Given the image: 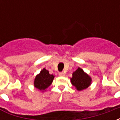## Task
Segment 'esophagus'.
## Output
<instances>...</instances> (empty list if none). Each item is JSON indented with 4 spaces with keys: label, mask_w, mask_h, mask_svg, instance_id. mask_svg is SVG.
Returning <instances> with one entry per match:
<instances>
[{
    "label": "esophagus",
    "mask_w": 120,
    "mask_h": 120,
    "mask_svg": "<svg viewBox=\"0 0 120 120\" xmlns=\"http://www.w3.org/2000/svg\"><path fill=\"white\" fill-rule=\"evenodd\" d=\"M58 75L60 76H65V74L64 73H59Z\"/></svg>",
    "instance_id": "esophagus-1"
}]
</instances>
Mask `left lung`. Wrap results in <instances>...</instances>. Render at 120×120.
<instances>
[{"label":"left lung","instance_id":"obj_1","mask_svg":"<svg viewBox=\"0 0 120 120\" xmlns=\"http://www.w3.org/2000/svg\"><path fill=\"white\" fill-rule=\"evenodd\" d=\"M71 82L78 91L87 89L91 85L92 78L80 68H78L73 73Z\"/></svg>","mask_w":120,"mask_h":120}]
</instances>
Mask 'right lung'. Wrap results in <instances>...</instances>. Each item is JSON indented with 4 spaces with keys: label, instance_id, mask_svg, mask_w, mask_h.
I'll return each instance as SVG.
<instances>
[{
    "label": "right lung",
    "instance_id": "obj_1",
    "mask_svg": "<svg viewBox=\"0 0 120 120\" xmlns=\"http://www.w3.org/2000/svg\"><path fill=\"white\" fill-rule=\"evenodd\" d=\"M55 76L50 75L49 71L43 68L40 73L38 74L34 80V87L41 92H44L46 90L51 84L52 83Z\"/></svg>",
    "mask_w": 120,
    "mask_h": 120
}]
</instances>
